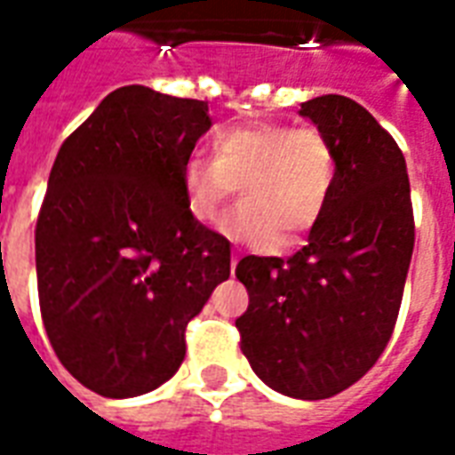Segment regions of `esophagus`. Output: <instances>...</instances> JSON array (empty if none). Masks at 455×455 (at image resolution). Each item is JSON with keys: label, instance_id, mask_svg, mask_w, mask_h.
I'll list each match as a JSON object with an SVG mask.
<instances>
[{"label": "esophagus", "instance_id": "34e87169", "mask_svg": "<svg viewBox=\"0 0 455 455\" xmlns=\"http://www.w3.org/2000/svg\"><path fill=\"white\" fill-rule=\"evenodd\" d=\"M236 266H238V253H234V256H231V270H236Z\"/></svg>", "mask_w": 455, "mask_h": 455}]
</instances>
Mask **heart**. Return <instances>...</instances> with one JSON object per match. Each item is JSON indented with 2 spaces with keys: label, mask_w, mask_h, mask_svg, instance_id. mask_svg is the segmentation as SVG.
<instances>
[{
  "label": "heart",
  "mask_w": 455,
  "mask_h": 455,
  "mask_svg": "<svg viewBox=\"0 0 455 455\" xmlns=\"http://www.w3.org/2000/svg\"><path fill=\"white\" fill-rule=\"evenodd\" d=\"M339 182V153L319 126L280 121L221 129L212 160L182 168L185 204L199 224H217L241 188L243 202L224 219V234L256 248H273L280 234L302 236L324 219Z\"/></svg>",
  "instance_id": "heart-1"
}]
</instances>
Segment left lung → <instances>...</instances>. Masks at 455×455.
<instances>
[{
    "mask_svg": "<svg viewBox=\"0 0 455 455\" xmlns=\"http://www.w3.org/2000/svg\"><path fill=\"white\" fill-rule=\"evenodd\" d=\"M339 153L324 219L295 256H246L241 351L267 387L326 400L358 382L390 341L414 251L410 178L400 146L341 94L302 104Z\"/></svg>",
    "mask_w": 455,
    "mask_h": 455,
    "instance_id": "left-lung-1",
    "label": "left lung"
}]
</instances>
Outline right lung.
Wrapping results in <instances>:
<instances>
[{
  "instance_id": "add662e5",
  "label": "right lung",
  "mask_w": 455,
  "mask_h": 455,
  "mask_svg": "<svg viewBox=\"0 0 455 455\" xmlns=\"http://www.w3.org/2000/svg\"><path fill=\"white\" fill-rule=\"evenodd\" d=\"M209 126L207 102L129 84L58 150L36 221L38 302L58 361L102 397L170 380L185 326L231 273V243L182 189Z\"/></svg>"
}]
</instances>
